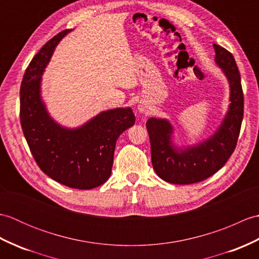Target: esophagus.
Returning a JSON list of instances; mask_svg holds the SVG:
<instances>
[{
  "label": "esophagus",
  "instance_id": "obj_1",
  "mask_svg": "<svg viewBox=\"0 0 259 259\" xmlns=\"http://www.w3.org/2000/svg\"><path fill=\"white\" fill-rule=\"evenodd\" d=\"M137 109H138V111L140 112V113H147L148 112V108H147V106H146V104L145 103H139L138 104V108H137Z\"/></svg>",
  "mask_w": 259,
  "mask_h": 259
}]
</instances>
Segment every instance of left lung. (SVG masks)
Wrapping results in <instances>:
<instances>
[{"label": "left lung", "mask_w": 259, "mask_h": 259, "mask_svg": "<svg viewBox=\"0 0 259 259\" xmlns=\"http://www.w3.org/2000/svg\"><path fill=\"white\" fill-rule=\"evenodd\" d=\"M214 62L229 84V106L221 124L207 139L196 145L178 146L174 141V125L162 118H149L147 130L151 146V161L162 180L175 185L199 183L224 167L237 144L244 117V95L240 74L233 54L213 45Z\"/></svg>", "instance_id": "left-lung-1"}]
</instances>
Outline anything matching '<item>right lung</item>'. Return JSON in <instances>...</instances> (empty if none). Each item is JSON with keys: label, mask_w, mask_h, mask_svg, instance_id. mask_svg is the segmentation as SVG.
Instances as JSON below:
<instances>
[{"label": "right lung", "mask_w": 259, "mask_h": 259, "mask_svg": "<svg viewBox=\"0 0 259 259\" xmlns=\"http://www.w3.org/2000/svg\"><path fill=\"white\" fill-rule=\"evenodd\" d=\"M64 30L47 42L27 67L20 91L22 130L37 166L49 177L75 189H92L111 175L115 142L135 124L133 109L115 108L98 113L75 128L60 124L42 98V75Z\"/></svg>", "instance_id": "add662e5"}]
</instances>
